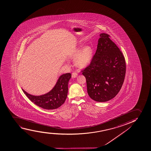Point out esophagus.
<instances>
[{"label": "esophagus", "mask_w": 151, "mask_h": 151, "mask_svg": "<svg viewBox=\"0 0 151 151\" xmlns=\"http://www.w3.org/2000/svg\"><path fill=\"white\" fill-rule=\"evenodd\" d=\"M78 76V74H77V73H76V72H73L72 74V78H76L77 76Z\"/></svg>", "instance_id": "1"}]
</instances>
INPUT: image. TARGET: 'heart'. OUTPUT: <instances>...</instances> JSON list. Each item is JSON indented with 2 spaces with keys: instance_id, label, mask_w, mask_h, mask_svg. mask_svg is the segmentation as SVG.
Masks as SVG:
<instances>
[{
  "instance_id": "b5f03b06",
  "label": "heart",
  "mask_w": 151,
  "mask_h": 151,
  "mask_svg": "<svg viewBox=\"0 0 151 151\" xmlns=\"http://www.w3.org/2000/svg\"><path fill=\"white\" fill-rule=\"evenodd\" d=\"M92 51L89 47H86L78 53L76 59L77 65L80 67L88 65L91 61Z\"/></svg>"
}]
</instances>
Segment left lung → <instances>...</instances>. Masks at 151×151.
Returning <instances> with one entry per match:
<instances>
[{
  "instance_id": "left-lung-1",
  "label": "left lung",
  "mask_w": 151,
  "mask_h": 151,
  "mask_svg": "<svg viewBox=\"0 0 151 151\" xmlns=\"http://www.w3.org/2000/svg\"><path fill=\"white\" fill-rule=\"evenodd\" d=\"M97 49L91 63L82 70L87 91L94 101L103 102L116 97L121 89L126 74V61L110 35H100Z\"/></svg>"
}]
</instances>
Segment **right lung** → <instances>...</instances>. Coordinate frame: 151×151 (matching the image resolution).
Listing matches in <instances>:
<instances>
[{
    "mask_svg": "<svg viewBox=\"0 0 151 151\" xmlns=\"http://www.w3.org/2000/svg\"><path fill=\"white\" fill-rule=\"evenodd\" d=\"M71 78L70 73L61 75L53 89L45 95L39 96L27 93L22 89L30 100L41 108L46 109H54L60 107L65 102L68 91V82Z\"/></svg>",
    "mask_w": 151,
    "mask_h": 151,
    "instance_id": "add662e5",
    "label": "right lung"
}]
</instances>
